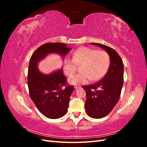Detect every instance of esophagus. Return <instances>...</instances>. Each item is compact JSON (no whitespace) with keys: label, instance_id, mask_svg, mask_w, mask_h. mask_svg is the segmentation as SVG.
I'll return each mask as SVG.
<instances>
[{"label":"esophagus","instance_id":"obj_1","mask_svg":"<svg viewBox=\"0 0 147 147\" xmlns=\"http://www.w3.org/2000/svg\"><path fill=\"white\" fill-rule=\"evenodd\" d=\"M79 88H80V86H75V90H77V89H78Z\"/></svg>","mask_w":147,"mask_h":147}]
</instances>
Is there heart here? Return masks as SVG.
<instances>
[{"instance_id": "b5f03b06", "label": "heart", "mask_w": 147, "mask_h": 147, "mask_svg": "<svg viewBox=\"0 0 147 147\" xmlns=\"http://www.w3.org/2000/svg\"><path fill=\"white\" fill-rule=\"evenodd\" d=\"M110 64V56L105 51L82 47L73 53V59L67 57L64 61V71L69 77H72L77 65H82V73L75 75L69 80L72 84H86L92 79L97 81L103 77Z\"/></svg>"}]
</instances>
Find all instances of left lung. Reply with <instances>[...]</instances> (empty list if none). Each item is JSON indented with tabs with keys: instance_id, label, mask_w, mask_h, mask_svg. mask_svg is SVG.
I'll use <instances>...</instances> for the list:
<instances>
[{
	"instance_id": "obj_1",
	"label": "left lung",
	"mask_w": 147,
	"mask_h": 147,
	"mask_svg": "<svg viewBox=\"0 0 147 147\" xmlns=\"http://www.w3.org/2000/svg\"><path fill=\"white\" fill-rule=\"evenodd\" d=\"M91 44L104 49L110 59L109 70L104 78L95 84L83 87L86 94L84 105L87 115L99 119L107 116L118 102L124 82V64L113 48L100 43Z\"/></svg>"
}]
</instances>
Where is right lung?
Listing matches in <instances>:
<instances>
[{"label": "right lung", "mask_w": 147, "mask_h": 147, "mask_svg": "<svg viewBox=\"0 0 147 147\" xmlns=\"http://www.w3.org/2000/svg\"><path fill=\"white\" fill-rule=\"evenodd\" d=\"M71 49L63 43H47L38 47L30 59L28 74L30 97L39 112L48 118L57 119L65 115L74 86L67 85L63 69L45 75L38 70L37 64L50 53L64 56Z\"/></svg>", "instance_id": "1"}]
</instances>
